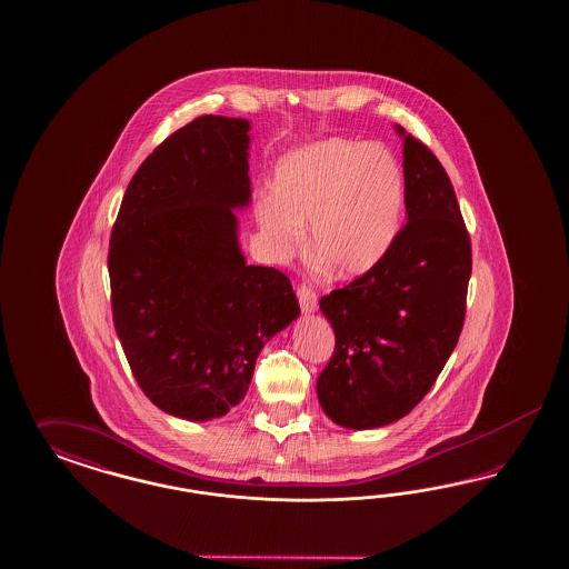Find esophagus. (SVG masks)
Returning <instances> with one entry per match:
<instances>
[{"label":"esophagus","instance_id":"esophagus-1","mask_svg":"<svg viewBox=\"0 0 569 569\" xmlns=\"http://www.w3.org/2000/svg\"><path fill=\"white\" fill-rule=\"evenodd\" d=\"M296 293H298V302H300V309H302L305 315L317 310V292L312 290V286H309V283H300Z\"/></svg>","mask_w":569,"mask_h":569}]
</instances>
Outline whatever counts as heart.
Returning <instances> with one entry per match:
<instances>
[{
	"mask_svg": "<svg viewBox=\"0 0 569 569\" xmlns=\"http://www.w3.org/2000/svg\"><path fill=\"white\" fill-rule=\"evenodd\" d=\"M271 191L257 208L271 246L292 252L309 223L312 257L336 276L373 269L400 231L405 172L383 143L312 141L277 164Z\"/></svg>",
	"mask_w": 569,
	"mask_h": 569,
	"instance_id": "obj_1",
	"label": "heart"
}]
</instances>
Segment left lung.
I'll return each instance as SVG.
<instances>
[{"instance_id":"1","label":"left lung","mask_w":569,"mask_h":569,"mask_svg":"<svg viewBox=\"0 0 569 569\" xmlns=\"http://www.w3.org/2000/svg\"><path fill=\"white\" fill-rule=\"evenodd\" d=\"M407 224L386 257L319 309L336 350L317 379L329 419L350 430L381 428L430 392L466 321L471 241L445 167L405 133Z\"/></svg>"}]
</instances>
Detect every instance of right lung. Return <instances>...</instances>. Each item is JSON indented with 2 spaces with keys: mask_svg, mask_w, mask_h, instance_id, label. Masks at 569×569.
<instances>
[{
  "mask_svg": "<svg viewBox=\"0 0 569 569\" xmlns=\"http://www.w3.org/2000/svg\"><path fill=\"white\" fill-rule=\"evenodd\" d=\"M250 122L204 114L164 139L112 227V319L143 395L208 421L240 405L262 346L300 315L290 279L248 264L236 208L250 202Z\"/></svg>",
  "mask_w": 569,
  "mask_h": 569,
  "instance_id": "right-lung-1",
  "label": "right lung"
}]
</instances>
